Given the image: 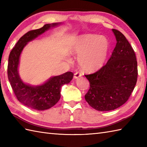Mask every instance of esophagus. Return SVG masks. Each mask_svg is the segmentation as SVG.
<instances>
[{
	"mask_svg": "<svg viewBox=\"0 0 147 147\" xmlns=\"http://www.w3.org/2000/svg\"><path fill=\"white\" fill-rule=\"evenodd\" d=\"M81 76H82V74L79 73V72H76V73L74 74V79H78V78H80Z\"/></svg>",
	"mask_w": 147,
	"mask_h": 147,
	"instance_id": "obj_1",
	"label": "esophagus"
}]
</instances>
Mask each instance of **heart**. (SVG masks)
Instances as JSON below:
<instances>
[{
  "label": "heart",
  "mask_w": 147,
  "mask_h": 147,
  "mask_svg": "<svg viewBox=\"0 0 147 147\" xmlns=\"http://www.w3.org/2000/svg\"><path fill=\"white\" fill-rule=\"evenodd\" d=\"M110 44L104 36L86 34L76 37L71 51L78 55V61L84 70L92 72L100 69L106 61Z\"/></svg>",
  "instance_id": "b5f03b06"
}]
</instances>
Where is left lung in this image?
Returning a JSON list of instances; mask_svg holds the SVG:
<instances>
[{
	"instance_id": "obj_1",
	"label": "left lung",
	"mask_w": 147,
	"mask_h": 147,
	"mask_svg": "<svg viewBox=\"0 0 147 147\" xmlns=\"http://www.w3.org/2000/svg\"><path fill=\"white\" fill-rule=\"evenodd\" d=\"M116 45L107 64L96 73L85 75L90 87L86 101L98 111L114 110L123 105L136 85L138 69L130 43L119 31L112 29Z\"/></svg>"
}]
</instances>
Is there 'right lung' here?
<instances>
[{
    "label": "right lung",
    "mask_w": 147,
    "mask_h": 147,
    "mask_svg": "<svg viewBox=\"0 0 147 147\" xmlns=\"http://www.w3.org/2000/svg\"><path fill=\"white\" fill-rule=\"evenodd\" d=\"M62 24H46L41 28L30 31L18 40L9 56L7 76L14 94L21 104L37 111L47 110L57 104L61 98L62 86L70 83L74 74L66 72L61 75L52 76L40 85H30L24 83L19 74L21 54L28 43L35 40L46 31Z\"/></svg>",
    "instance_id": "right-lung-1"
}]
</instances>
